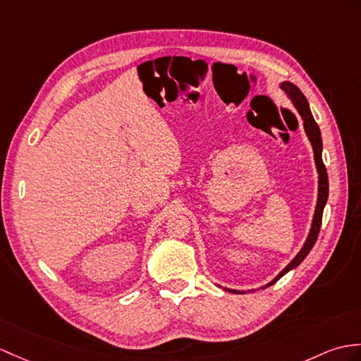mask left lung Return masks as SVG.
Returning <instances> with one entry per match:
<instances>
[{"label":"left lung","instance_id":"left-lung-1","mask_svg":"<svg viewBox=\"0 0 361 361\" xmlns=\"http://www.w3.org/2000/svg\"><path fill=\"white\" fill-rule=\"evenodd\" d=\"M281 89L286 92L289 95V98L292 99V103L297 107L298 114L301 115V118H303L305 123V130L309 137V141L312 142V149H314V157H315V164H317V171H318V201H317V207H315V215H314V221H312V228L311 232H309V237L305 243L303 249L300 250L298 255L292 259V262L284 267V269L275 276L272 280V283L267 284V286H271L275 281H279L284 274H288L290 269H294L297 267L303 259L306 258V255L311 252V249L314 247L315 241L318 238V232H320L322 228V219H323V209L326 201H328V195H329V183H328V172H326V167L323 163V158H322V150H323V142H322V133H320V128H318V124L315 123L314 116L311 109H309L307 104V99L306 97L301 94V90L295 86L292 85L289 81H284L281 85ZM233 294H243V292L238 290H231Z\"/></svg>","mask_w":361,"mask_h":361}]
</instances>
